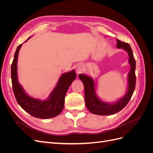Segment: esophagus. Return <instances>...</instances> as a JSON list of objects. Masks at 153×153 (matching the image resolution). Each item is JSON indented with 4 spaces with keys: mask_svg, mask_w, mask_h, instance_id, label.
I'll list each match as a JSON object with an SVG mask.
<instances>
[{
    "mask_svg": "<svg viewBox=\"0 0 153 153\" xmlns=\"http://www.w3.org/2000/svg\"><path fill=\"white\" fill-rule=\"evenodd\" d=\"M82 67H81V66H78V68H77V73H80L81 72H82Z\"/></svg>",
    "mask_w": 153,
    "mask_h": 153,
    "instance_id": "esophagus-1",
    "label": "esophagus"
}]
</instances>
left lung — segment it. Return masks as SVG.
I'll return each mask as SVG.
<instances>
[{"label":"left lung","mask_w":153,"mask_h":153,"mask_svg":"<svg viewBox=\"0 0 153 153\" xmlns=\"http://www.w3.org/2000/svg\"><path fill=\"white\" fill-rule=\"evenodd\" d=\"M116 47L119 48H123L128 52L129 55V63L131 66V69L128 74V92L126 94L123 98L113 104H110L101 101L96 94L94 82L92 78L84 74H80L78 76L84 85L85 105L87 109L94 114L108 115L117 113L126 106L135 91L136 84V62L133 57L131 48L128 43L123 42L117 39Z\"/></svg>","instance_id":"8db88e82"}]
</instances>
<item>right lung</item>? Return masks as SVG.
Listing matches in <instances>:
<instances>
[{
  "instance_id": "add662e5",
  "label": "right lung",
  "mask_w": 153,
  "mask_h": 153,
  "mask_svg": "<svg viewBox=\"0 0 153 153\" xmlns=\"http://www.w3.org/2000/svg\"><path fill=\"white\" fill-rule=\"evenodd\" d=\"M22 45L18 46L11 64L12 86L17 102L23 109L34 117L49 119L57 116L64 108L66 92L76 76L75 71L73 70L64 73L60 77L57 86L51 92L48 100L41 101L31 98L25 93L18 81L17 61Z\"/></svg>"
}]
</instances>
